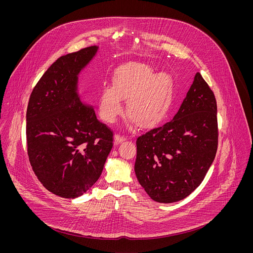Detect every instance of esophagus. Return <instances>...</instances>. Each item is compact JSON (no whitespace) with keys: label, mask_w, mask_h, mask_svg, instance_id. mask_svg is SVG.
<instances>
[{"label":"esophagus","mask_w":253,"mask_h":253,"mask_svg":"<svg viewBox=\"0 0 253 253\" xmlns=\"http://www.w3.org/2000/svg\"><path fill=\"white\" fill-rule=\"evenodd\" d=\"M126 139H127L126 136H122V135H120V134H116V135L114 136V140H115L116 143H121V142L125 141Z\"/></svg>","instance_id":"obj_1"}]
</instances>
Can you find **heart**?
I'll use <instances>...</instances> for the list:
<instances>
[{
	"mask_svg": "<svg viewBox=\"0 0 253 253\" xmlns=\"http://www.w3.org/2000/svg\"><path fill=\"white\" fill-rule=\"evenodd\" d=\"M173 97V80L164 72L155 74L148 65L130 62L114 73L112 86L102 89L99 111L103 120L113 123L123 112L140 128L157 126L166 117Z\"/></svg>",
	"mask_w": 253,
	"mask_h": 253,
	"instance_id": "1",
	"label": "heart"
}]
</instances>
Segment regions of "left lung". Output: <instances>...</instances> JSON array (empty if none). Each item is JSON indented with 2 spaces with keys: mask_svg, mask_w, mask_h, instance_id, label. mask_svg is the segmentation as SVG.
I'll return each mask as SVG.
<instances>
[{
  "mask_svg": "<svg viewBox=\"0 0 253 253\" xmlns=\"http://www.w3.org/2000/svg\"><path fill=\"white\" fill-rule=\"evenodd\" d=\"M136 145L135 173L154 201L182 200L200 185L218 145L217 104L200 73L173 119L139 136Z\"/></svg>",
  "mask_w": 253,
  "mask_h": 253,
  "instance_id": "8db88e82",
  "label": "left lung"
}]
</instances>
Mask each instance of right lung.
<instances>
[{
  "label": "right lung",
  "instance_id": "obj_1",
  "mask_svg": "<svg viewBox=\"0 0 253 253\" xmlns=\"http://www.w3.org/2000/svg\"><path fill=\"white\" fill-rule=\"evenodd\" d=\"M97 46L60 57L34 87L27 108L29 161L43 186L76 198L99 179L113 147V131L77 91L80 71Z\"/></svg>",
  "mask_w": 253,
  "mask_h": 253
}]
</instances>
